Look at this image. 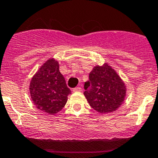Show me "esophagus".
Returning <instances> with one entry per match:
<instances>
[{
	"instance_id": "obj_1",
	"label": "esophagus",
	"mask_w": 158,
	"mask_h": 158,
	"mask_svg": "<svg viewBox=\"0 0 158 158\" xmlns=\"http://www.w3.org/2000/svg\"><path fill=\"white\" fill-rule=\"evenodd\" d=\"M81 88L80 87H74V88L73 89V91L74 92H78V91H81Z\"/></svg>"
}]
</instances>
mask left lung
Listing matches in <instances>:
<instances>
[{
	"label": "left lung",
	"mask_w": 158,
	"mask_h": 158,
	"mask_svg": "<svg viewBox=\"0 0 158 158\" xmlns=\"http://www.w3.org/2000/svg\"><path fill=\"white\" fill-rule=\"evenodd\" d=\"M84 94L90 107L101 114L116 110L124 101L126 87L108 64L96 66L84 84Z\"/></svg>",
	"instance_id": "left-lung-1"
}]
</instances>
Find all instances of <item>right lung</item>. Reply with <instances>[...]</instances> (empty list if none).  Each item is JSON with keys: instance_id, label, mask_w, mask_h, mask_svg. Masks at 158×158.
Instances as JSON below:
<instances>
[{"instance_id": "obj_1", "label": "right lung", "mask_w": 158, "mask_h": 158, "mask_svg": "<svg viewBox=\"0 0 158 158\" xmlns=\"http://www.w3.org/2000/svg\"><path fill=\"white\" fill-rule=\"evenodd\" d=\"M30 93L39 110L48 114L62 110L71 91L59 71L58 62L49 59L39 69L31 81Z\"/></svg>"}]
</instances>
